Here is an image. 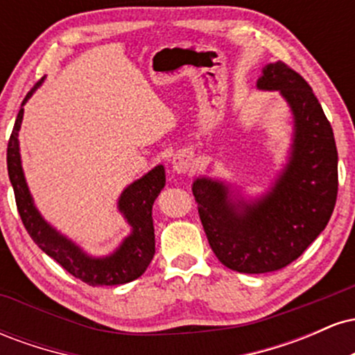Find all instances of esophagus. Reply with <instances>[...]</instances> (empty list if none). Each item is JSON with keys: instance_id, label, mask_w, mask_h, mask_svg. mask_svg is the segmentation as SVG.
Instances as JSON below:
<instances>
[{"instance_id": "34e87169", "label": "esophagus", "mask_w": 355, "mask_h": 355, "mask_svg": "<svg viewBox=\"0 0 355 355\" xmlns=\"http://www.w3.org/2000/svg\"><path fill=\"white\" fill-rule=\"evenodd\" d=\"M172 166H173V172L189 173V172H191V170H193L195 160H193V157H190L189 153L180 152V153H177L173 157Z\"/></svg>"}]
</instances>
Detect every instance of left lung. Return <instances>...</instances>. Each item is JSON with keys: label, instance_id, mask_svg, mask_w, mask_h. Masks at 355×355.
I'll use <instances>...</instances> for the list:
<instances>
[{"label": "left lung", "instance_id": "left-lung-1", "mask_svg": "<svg viewBox=\"0 0 355 355\" xmlns=\"http://www.w3.org/2000/svg\"><path fill=\"white\" fill-rule=\"evenodd\" d=\"M257 88L279 92L294 115L291 157L272 189L247 202L220 180L198 177L191 185L211 250L240 274L280 270L299 259L331 220L339 187L332 126L307 81L275 61Z\"/></svg>", "mask_w": 355, "mask_h": 355}]
</instances>
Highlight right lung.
<instances>
[{
	"label": "right lung",
	"mask_w": 355,
	"mask_h": 355,
	"mask_svg": "<svg viewBox=\"0 0 355 355\" xmlns=\"http://www.w3.org/2000/svg\"><path fill=\"white\" fill-rule=\"evenodd\" d=\"M40 83L23 100L10 141H8L6 153L8 175H10L11 185H13L16 207H18L24 229L28 230L30 237L44 254L55 259L64 270L70 272L81 282L93 285V287L132 282L144 274L155 255L152 207L155 198L165 187L164 165L155 166L144 177L126 187L123 193L120 195L118 210L123 214L128 225L132 227V234L121 242V245L107 257H92L85 254L83 248L71 242L68 237H64L63 234H60L56 229H53L50 223L42 217V214L35 207L26 180H24L18 132L23 121V105L33 95Z\"/></svg>",
	"instance_id": "obj_1"
}]
</instances>
